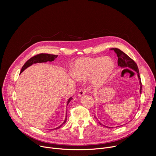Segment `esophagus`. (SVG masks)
<instances>
[{
	"label": "esophagus",
	"instance_id": "34e87169",
	"mask_svg": "<svg viewBox=\"0 0 156 156\" xmlns=\"http://www.w3.org/2000/svg\"><path fill=\"white\" fill-rule=\"evenodd\" d=\"M86 93V88H82V89H81V90L79 91L78 96L81 97V96H83Z\"/></svg>",
	"mask_w": 156,
	"mask_h": 156
}]
</instances>
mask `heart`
I'll return each instance as SVG.
<instances>
[{
    "instance_id": "b5f03b06",
    "label": "heart",
    "mask_w": 156,
    "mask_h": 156,
    "mask_svg": "<svg viewBox=\"0 0 156 156\" xmlns=\"http://www.w3.org/2000/svg\"><path fill=\"white\" fill-rule=\"evenodd\" d=\"M113 70L114 63L108 58H81L75 63L72 75L79 81L91 76L93 84L99 86L108 80Z\"/></svg>"
}]
</instances>
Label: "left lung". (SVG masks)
Masks as SVG:
<instances>
[{
    "instance_id": "1",
    "label": "left lung",
    "mask_w": 156,
    "mask_h": 156,
    "mask_svg": "<svg viewBox=\"0 0 156 156\" xmlns=\"http://www.w3.org/2000/svg\"><path fill=\"white\" fill-rule=\"evenodd\" d=\"M112 51H114L117 54V55L118 57V65L119 66H121V67H129L133 70H135L137 73H138V76L140 80V93H141V90H142V84H141V78L139 74V69L136 63L133 60L132 58H131L128 55H127L126 54H125L123 51L121 50L117 49V48H112L110 49ZM96 118V117H95ZM99 123L101 125H103L102 123H101L99 122ZM104 126V125H103ZM107 128H110L108 126H106Z\"/></svg>"
}]
</instances>
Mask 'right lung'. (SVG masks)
I'll use <instances>...</instances> for the list:
<instances>
[{"label":"right lung","instance_id":"1","mask_svg":"<svg viewBox=\"0 0 156 156\" xmlns=\"http://www.w3.org/2000/svg\"><path fill=\"white\" fill-rule=\"evenodd\" d=\"M57 55H52V54H37L33 57H32L31 58H30L28 60H27L26 62V63L24 64V65L22 66V69L21 70V72L20 73L24 71L27 68H28V66H31L32 64L33 63H42V62H46L48 61H49V62H52L53 60H54V59L55 58L57 57ZM72 98H70L69 101H68V103H67V105L69 104V103L70 102V101L72 100ZM67 120V119H66V118H65V120L64 121V122L63 123H65L66 122V121ZM62 124V125H63ZM60 125L59 126L55 128V129H58L59 128H60L62 126V125Z\"/></svg>","mask_w":156,"mask_h":156}]
</instances>
